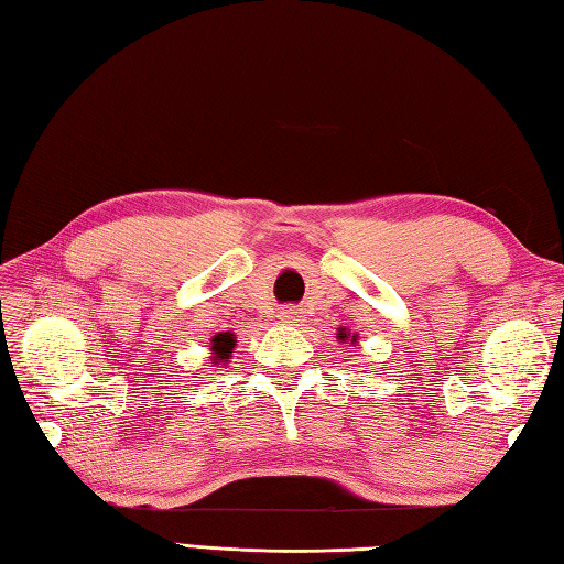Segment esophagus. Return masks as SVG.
<instances>
[{
  "mask_svg": "<svg viewBox=\"0 0 564 564\" xmlns=\"http://www.w3.org/2000/svg\"><path fill=\"white\" fill-rule=\"evenodd\" d=\"M304 312L302 308H296V306H284L282 312H280V321L282 324H286V326H302V321H304V316H302Z\"/></svg>",
  "mask_w": 564,
  "mask_h": 564,
  "instance_id": "34e87169",
  "label": "esophagus"
}]
</instances>
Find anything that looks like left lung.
<instances>
[{
	"mask_svg": "<svg viewBox=\"0 0 564 564\" xmlns=\"http://www.w3.org/2000/svg\"><path fill=\"white\" fill-rule=\"evenodd\" d=\"M338 340L340 343H350V346H355V343L360 340V336H358V333H350L346 326H343V328H338Z\"/></svg>",
	"mask_w": 564,
	"mask_h": 564,
	"instance_id": "1",
	"label": "left lung"
}]
</instances>
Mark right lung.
I'll use <instances>...</instances> for the list:
<instances>
[{
  "mask_svg": "<svg viewBox=\"0 0 564 564\" xmlns=\"http://www.w3.org/2000/svg\"><path fill=\"white\" fill-rule=\"evenodd\" d=\"M234 348H236V338L234 333H216L212 338V365H226L234 358Z\"/></svg>",
  "mask_w": 564,
  "mask_h": 564,
  "instance_id": "1",
  "label": "right lung"
}]
</instances>
